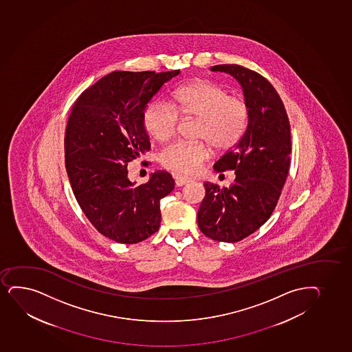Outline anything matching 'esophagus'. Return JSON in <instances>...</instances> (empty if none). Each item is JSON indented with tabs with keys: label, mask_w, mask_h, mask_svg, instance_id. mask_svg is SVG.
<instances>
[{
	"label": "esophagus",
	"mask_w": 352,
	"mask_h": 352,
	"mask_svg": "<svg viewBox=\"0 0 352 352\" xmlns=\"http://www.w3.org/2000/svg\"><path fill=\"white\" fill-rule=\"evenodd\" d=\"M175 183L176 186H182L186 183H189L191 181V178L186 177V176H181V175H174Z\"/></svg>",
	"instance_id": "obj_1"
}]
</instances>
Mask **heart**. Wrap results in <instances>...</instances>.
Segmentation results:
<instances>
[{
	"label": "heart",
	"mask_w": 352,
	"mask_h": 352,
	"mask_svg": "<svg viewBox=\"0 0 352 352\" xmlns=\"http://www.w3.org/2000/svg\"><path fill=\"white\" fill-rule=\"evenodd\" d=\"M175 106L156 100L146 107L143 122L148 133L158 142L169 141L177 133L181 118H197L196 136L206 141H177L160 153L166 169L194 174L211 156V144L217 150L234 148L247 133L250 110L247 101L230 95L229 90L211 81L183 85L175 94ZM180 113L178 114L177 113Z\"/></svg>",
	"instance_id": "1"
}]
</instances>
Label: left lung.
Here are the masks:
<instances>
[{"label":"left lung","instance_id":"8db88e82","mask_svg":"<svg viewBox=\"0 0 352 352\" xmlns=\"http://www.w3.org/2000/svg\"><path fill=\"white\" fill-rule=\"evenodd\" d=\"M241 83L250 118L242 140L214 163L217 173L234 170L230 188L204 183L197 214L199 230L219 242L242 241L270 219L290 166V123L275 88L265 77L239 65L211 67Z\"/></svg>","mask_w":352,"mask_h":352}]
</instances>
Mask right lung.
I'll use <instances>...</instances> for the list:
<instances>
[{"instance_id":"1","label":"right lung","mask_w":352,"mask_h":352,"mask_svg":"<svg viewBox=\"0 0 352 352\" xmlns=\"http://www.w3.org/2000/svg\"><path fill=\"white\" fill-rule=\"evenodd\" d=\"M178 74L113 72L77 97L69 113L65 161L70 186L87 219L115 242L135 244L154 234L161 224L160 202L175 188L163 170L135 186L126 166L150 150L146 104Z\"/></svg>"}]
</instances>
